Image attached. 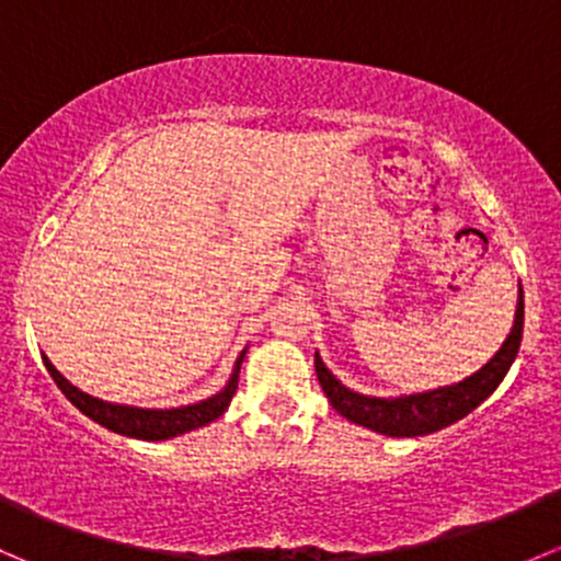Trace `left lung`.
I'll return each mask as SVG.
<instances>
[{"label": "left lung", "instance_id": "left-lung-1", "mask_svg": "<svg viewBox=\"0 0 561 561\" xmlns=\"http://www.w3.org/2000/svg\"><path fill=\"white\" fill-rule=\"evenodd\" d=\"M524 333V290L518 285V307L516 320H513V331L507 333L505 344L496 350L494 358L474 371L467 380L456 382V386H445L437 390H426V393L399 396V399H380V396H364L355 393L347 386L336 380L331 371L325 369L320 355L314 353V371L325 390L328 401L339 415L347 421L358 423V426L371 428L386 437H423V434L439 432V428L450 426V423L461 421L463 415L483 404L496 386L505 380L507 369L516 360L518 347H522Z\"/></svg>", "mask_w": 561, "mask_h": 561}]
</instances>
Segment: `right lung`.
Wrapping results in <instances>:
<instances>
[{
    "mask_svg": "<svg viewBox=\"0 0 561 561\" xmlns=\"http://www.w3.org/2000/svg\"><path fill=\"white\" fill-rule=\"evenodd\" d=\"M244 353L239 355L233 377H230L228 386L219 390V393L208 396V399L197 401V404L173 407V410H140V407L111 404V401L94 399V396L83 393V390L70 386V382L54 369V364H50L48 358H43V364L45 369H48V375L54 377V382L59 386L61 393H65L67 399L83 412V415L92 417L94 423H100V426L111 428V432L116 434H124V437L157 443V439H171V437H179V434L192 432V428L206 426V423L217 421V417L228 410L230 399H233L236 393V386H239V369H241V360H244Z\"/></svg>",
    "mask_w": 561,
    "mask_h": 561,
    "instance_id": "right-lung-1",
    "label": "right lung"
}]
</instances>
